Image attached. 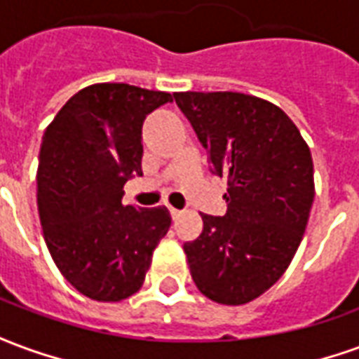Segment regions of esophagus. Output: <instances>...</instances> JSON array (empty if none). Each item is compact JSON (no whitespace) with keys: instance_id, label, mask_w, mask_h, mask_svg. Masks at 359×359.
Instances as JSON below:
<instances>
[{"instance_id":"esophagus-1","label":"esophagus","mask_w":359,"mask_h":359,"mask_svg":"<svg viewBox=\"0 0 359 359\" xmlns=\"http://www.w3.org/2000/svg\"><path fill=\"white\" fill-rule=\"evenodd\" d=\"M169 211H171V217L172 219H179L180 215H182V211L175 210V208H171V205H169Z\"/></svg>"}]
</instances>
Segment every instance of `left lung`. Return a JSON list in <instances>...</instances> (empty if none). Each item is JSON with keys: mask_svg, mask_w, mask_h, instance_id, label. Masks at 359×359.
<instances>
[{"mask_svg": "<svg viewBox=\"0 0 359 359\" xmlns=\"http://www.w3.org/2000/svg\"><path fill=\"white\" fill-rule=\"evenodd\" d=\"M175 102L229 180L226 213L205 215L184 242L190 275L210 300L241 306L277 283L292 262L313 203V161L277 105L241 92H180Z\"/></svg>", "mask_w": 359, "mask_h": 359, "instance_id": "obj_1", "label": "left lung"}]
</instances>
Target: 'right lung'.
Listing matches in <instances>:
<instances>
[{"label": "right lung", "mask_w": 359, "mask_h": 359, "mask_svg": "<svg viewBox=\"0 0 359 359\" xmlns=\"http://www.w3.org/2000/svg\"><path fill=\"white\" fill-rule=\"evenodd\" d=\"M169 102L167 92L94 84L46 128L36 177L43 241L61 275L92 300L133 296L171 226L165 205L123 203L125 182L142 175V125Z\"/></svg>", "instance_id": "1"}]
</instances>
